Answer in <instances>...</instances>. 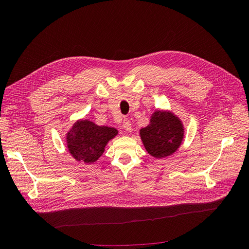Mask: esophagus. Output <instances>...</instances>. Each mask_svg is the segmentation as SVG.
Segmentation results:
<instances>
[{
    "label": "esophagus",
    "mask_w": 249,
    "mask_h": 249,
    "mask_svg": "<svg viewBox=\"0 0 249 249\" xmlns=\"http://www.w3.org/2000/svg\"><path fill=\"white\" fill-rule=\"evenodd\" d=\"M123 125H124V130H125L126 132H131V130H132V124H131V122H130L129 119H124V123H123Z\"/></svg>",
    "instance_id": "esophagus-1"
}]
</instances>
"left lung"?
<instances>
[{"instance_id": "8db88e82", "label": "left lung", "mask_w": 249, "mask_h": 249, "mask_svg": "<svg viewBox=\"0 0 249 249\" xmlns=\"http://www.w3.org/2000/svg\"><path fill=\"white\" fill-rule=\"evenodd\" d=\"M147 152L156 158H164L175 153L183 139V126L169 112L157 111L150 124L140 131Z\"/></svg>"}]
</instances>
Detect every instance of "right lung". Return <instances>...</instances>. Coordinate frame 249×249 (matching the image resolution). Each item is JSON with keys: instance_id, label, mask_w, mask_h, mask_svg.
<instances>
[{"instance_id": "add662e5", "label": "right lung", "mask_w": 249, "mask_h": 249, "mask_svg": "<svg viewBox=\"0 0 249 249\" xmlns=\"http://www.w3.org/2000/svg\"><path fill=\"white\" fill-rule=\"evenodd\" d=\"M116 134L114 127L100 126L89 120H81L67 134V147L74 159L92 163L102 156L107 142Z\"/></svg>"}]
</instances>
